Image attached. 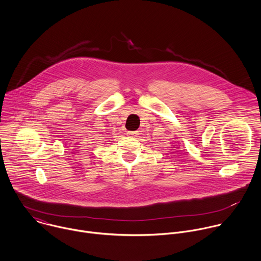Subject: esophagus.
<instances>
[{
    "label": "esophagus",
    "mask_w": 261,
    "mask_h": 261,
    "mask_svg": "<svg viewBox=\"0 0 261 261\" xmlns=\"http://www.w3.org/2000/svg\"><path fill=\"white\" fill-rule=\"evenodd\" d=\"M127 134L131 137H138V132L137 131H128Z\"/></svg>",
    "instance_id": "34e87169"
}]
</instances>
